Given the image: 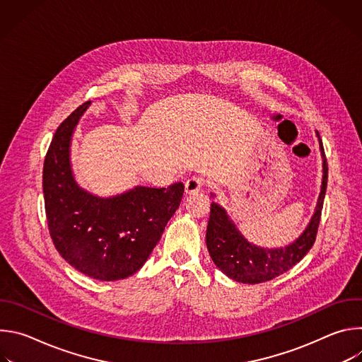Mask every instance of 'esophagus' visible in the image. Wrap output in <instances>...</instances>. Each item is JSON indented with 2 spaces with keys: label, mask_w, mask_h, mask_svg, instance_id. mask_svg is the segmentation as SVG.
I'll list each match as a JSON object with an SVG mask.
<instances>
[{
  "label": "esophagus",
  "mask_w": 362,
  "mask_h": 362,
  "mask_svg": "<svg viewBox=\"0 0 362 362\" xmlns=\"http://www.w3.org/2000/svg\"><path fill=\"white\" fill-rule=\"evenodd\" d=\"M204 185V179L202 177H197V176H192L190 179L186 180L185 183V189H186V193H194L197 190H200Z\"/></svg>",
  "instance_id": "1"
}]
</instances>
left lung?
<instances>
[{
	"label": "left lung",
	"mask_w": 362,
	"mask_h": 362,
	"mask_svg": "<svg viewBox=\"0 0 362 362\" xmlns=\"http://www.w3.org/2000/svg\"><path fill=\"white\" fill-rule=\"evenodd\" d=\"M321 151L324 156L322 143ZM322 168V186L315 214L303 233L293 243L285 247L265 249L249 243L240 235L222 206L215 202L211 203V216L208 229H206V246H208L209 255L215 265L226 276L242 284H262L289 271L308 253L317 239L324 197L327 192L328 163L325 158Z\"/></svg>",
	"instance_id": "1"
}]
</instances>
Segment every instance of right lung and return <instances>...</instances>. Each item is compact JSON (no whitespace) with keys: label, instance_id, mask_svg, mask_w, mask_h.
<instances>
[{"label":"right lung","instance_id":"right-lung-1","mask_svg":"<svg viewBox=\"0 0 362 362\" xmlns=\"http://www.w3.org/2000/svg\"><path fill=\"white\" fill-rule=\"evenodd\" d=\"M88 106L86 101L59 126L45 154V215L56 249L73 268L94 279L117 281L147 261L177 211L185 186H136L107 199L78 187L70 166V141Z\"/></svg>","mask_w":362,"mask_h":362}]
</instances>
